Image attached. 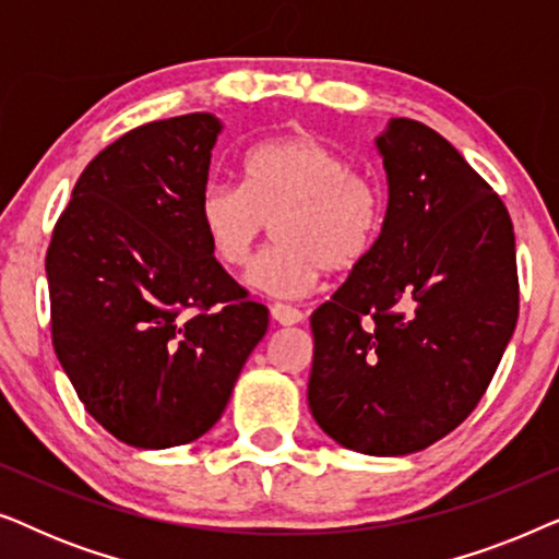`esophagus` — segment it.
<instances>
[{"instance_id": "34e87169", "label": "esophagus", "mask_w": 559, "mask_h": 559, "mask_svg": "<svg viewBox=\"0 0 559 559\" xmlns=\"http://www.w3.org/2000/svg\"><path fill=\"white\" fill-rule=\"evenodd\" d=\"M270 312H272L274 323H280V325H297V323H302V312L295 310V308H289V305H280L277 302V305H272Z\"/></svg>"}]
</instances>
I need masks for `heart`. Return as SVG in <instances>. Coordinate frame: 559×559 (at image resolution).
<instances>
[{
    "instance_id": "obj_1",
    "label": "heart",
    "mask_w": 559,
    "mask_h": 559,
    "mask_svg": "<svg viewBox=\"0 0 559 559\" xmlns=\"http://www.w3.org/2000/svg\"><path fill=\"white\" fill-rule=\"evenodd\" d=\"M243 182H209L198 221L224 266L249 264L274 224L277 247L249 272V285L272 297H302L325 270L348 274L369 262L386 224L384 186L354 170L346 155L312 134H282L254 144Z\"/></svg>"
}]
</instances>
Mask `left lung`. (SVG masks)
Masks as SVG:
<instances>
[{
  "label": "left lung",
  "instance_id": "left-lung-1",
  "mask_svg": "<svg viewBox=\"0 0 559 559\" xmlns=\"http://www.w3.org/2000/svg\"><path fill=\"white\" fill-rule=\"evenodd\" d=\"M377 150L386 224L310 316L308 404L338 445L394 457L476 409L514 335L519 280L507 205L445 136L389 119Z\"/></svg>",
  "mask_w": 559,
  "mask_h": 559
}]
</instances>
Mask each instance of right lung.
Here are the masks:
<instances>
[{
    "mask_svg": "<svg viewBox=\"0 0 559 559\" xmlns=\"http://www.w3.org/2000/svg\"><path fill=\"white\" fill-rule=\"evenodd\" d=\"M221 129L198 111L119 136L81 173L45 257L58 361L88 415L134 448L209 432L270 325L198 221Z\"/></svg>",
    "mask_w": 559,
    "mask_h": 559,
    "instance_id": "add662e5",
    "label": "right lung"
}]
</instances>
